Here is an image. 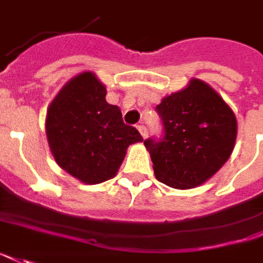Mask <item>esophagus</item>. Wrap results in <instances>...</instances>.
Here are the masks:
<instances>
[{
    "label": "esophagus",
    "instance_id": "1",
    "mask_svg": "<svg viewBox=\"0 0 263 263\" xmlns=\"http://www.w3.org/2000/svg\"><path fill=\"white\" fill-rule=\"evenodd\" d=\"M137 130L140 132V135H142L143 139H146V137H147V128L144 127V126H137Z\"/></svg>",
    "mask_w": 263,
    "mask_h": 263
}]
</instances>
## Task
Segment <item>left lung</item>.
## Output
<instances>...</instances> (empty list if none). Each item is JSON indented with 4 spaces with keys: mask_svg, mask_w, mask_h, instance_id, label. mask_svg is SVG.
Instances as JSON below:
<instances>
[{
    "mask_svg": "<svg viewBox=\"0 0 263 263\" xmlns=\"http://www.w3.org/2000/svg\"><path fill=\"white\" fill-rule=\"evenodd\" d=\"M163 139L144 140L157 180L175 189L203 184L231 157L238 121L235 113L209 84H189L162 99Z\"/></svg>",
    "mask_w": 263,
    "mask_h": 263,
    "instance_id": "1",
    "label": "left lung"
}]
</instances>
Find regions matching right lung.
<instances>
[{"label":"right lung","mask_w":263,"mask_h":263,"mask_svg":"<svg viewBox=\"0 0 263 263\" xmlns=\"http://www.w3.org/2000/svg\"><path fill=\"white\" fill-rule=\"evenodd\" d=\"M106 86L83 71L61 87L47 108L45 133L60 167L81 183L113 179L140 133L123 123L120 108L106 101Z\"/></svg>","instance_id":"obj_1"}]
</instances>
